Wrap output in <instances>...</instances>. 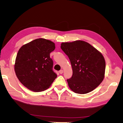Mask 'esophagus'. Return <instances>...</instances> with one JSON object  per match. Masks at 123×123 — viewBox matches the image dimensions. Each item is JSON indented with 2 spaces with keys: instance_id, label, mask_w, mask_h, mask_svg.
Returning a JSON list of instances; mask_svg holds the SVG:
<instances>
[{
  "instance_id": "1",
  "label": "esophagus",
  "mask_w": 123,
  "mask_h": 123,
  "mask_svg": "<svg viewBox=\"0 0 123 123\" xmlns=\"http://www.w3.org/2000/svg\"><path fill=\"white\" fill-rule=\"evenodd\" d=\"M59 73L60 74H62L63 73V70H61L59 71Z\"/></svg>"
}]
</instances>
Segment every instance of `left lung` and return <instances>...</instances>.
Returning a JSON list of instances; mask_svg holds the SVG:
<instances>
[{
	"label": "left lung",
	"mask_w": 123,
	"mask_h": 123,
	"mask_svg": "<svg viewBox=\"0 0 123 123\" xmlns=\"http://www.w3.org/2000/svg\"><path fill=\"white\" fill-rule=\"evenodd\" d=\"M61 48L68 55L73 75L67 80L71 90L86 94L100 84L105 77L106 62L102 54L83 40L62 43Z\"/></svg>",
	"instance_id": "left-lung-1"
}]
</instances>
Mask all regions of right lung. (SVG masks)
Wrapping results in <instances>:
<instances>
[{"mask_svg":"<svg viewBox=\"0 0 123 123\" xmlns=\"http://www.w3.org/2000/svg\"><path fill=\"white\" fill-rule=\"evenodd\" d=\"M55 48L52 41L40 38L24 44L18 51L15 72L20 83L29 90H46L56 78L52 70L53 62L50 57Z\"/></svg>","mask_w":123,"mask_h":123,"instance_id":"obj_1","label":"right lung"}]
</instances>
